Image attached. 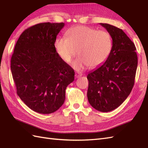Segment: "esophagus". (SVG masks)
<instances>
[{"instance_id":"1","label":"esophagus","mask_w":148,"mask_h":148,"mask_svg":"<svg viewBox=\"0 0 148 148\" xmlns=\"http://www.w3.org/2000/svg\"><path fill=\"white\" fill-rule=\"evenodd\" d=\"M82 75V74H80V73H75V78H79L80 77H81Z\"/></svg>"}]
</instances>
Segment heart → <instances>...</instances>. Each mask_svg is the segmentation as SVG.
I'll return each instance as SVG.
<instances>
[{
    "mask_svg": "<svg viewBox=\"0 0 148 148\" xmlns=\"http://www.w3.org/2000/svg\"><path fill=\"white\" fill-rule=\"evenodd\" d=\"M66 39L59 38L55 47L59 56L69 63L77 54L79 56L73 63L77 71L86 67H97L108 59L112 49V40L108 31L86 25L75 26L68 30Z\"/></svg>",
    "mask_w": 148,
    "mask_h": 148,
    "instance_id": "1",
    "label": "heart"
}]
</instances>
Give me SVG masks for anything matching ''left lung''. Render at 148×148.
<instances>
[{"label":"left lung","mask_w":148,"mask_h":148,"mask_svg":"<svg viewBox=\"0 0 148 148\" xmlns=\"http://www.w3.org/2000/svg\"><path fill=\"white\" fill-rule=\"evenodd\" d=\"M110 34L112 49L103 64L88 74V99L96 110L109 112L130 95L134 84L138 56L134 44L122 29L100 23Z\"/></svg>","instance_id":"8db88e82"}]
</instances>
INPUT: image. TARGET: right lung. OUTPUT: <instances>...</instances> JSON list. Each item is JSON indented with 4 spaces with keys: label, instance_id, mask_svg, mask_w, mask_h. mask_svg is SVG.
<instances>
[{
    "label": "right lung",
    "instance_id": "add662e5",
    "mask_svg": "<svg viewBox=\"0 0 148 148\" xmlns=\"http://www.w3.org/2000/svg\"><path fill=\"white\" fill-rule=\"evenodd\" d=\"M64 23L45 22L22 33L11 58L10 69L21 99L34 111L51 114L64 104L74 71L55 47Z\"/></svg>",
    "mask_w": 148,
    "mask_h": 148
}]
</instances>
